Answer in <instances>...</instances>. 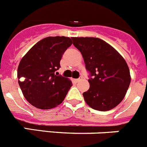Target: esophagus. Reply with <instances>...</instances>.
Instances as JSON below:
<instances>
[{
    "label": "esophagus",
    "instance_id": "34e87169",
    "mask_svg": "<svg viewBox=\"0 0 147 147\" xmlns=\"http://www.w3.org/2000/svg\"><path fill=\"white\" fill-rule=\"evenodd\" d=\"M82 80V77H80L79 78L75 79V81H76V82H79V81H80V80Z\"/></svg>",
    "mask_w": 147,
    "mask_h": 147
}]
</instances>
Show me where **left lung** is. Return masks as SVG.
<instances>
[{
  "mask_svg": "<svg viewBox=\"0 0 147 147\" xmlns=\"http://www.w3.org/2000/svg\"><path fill=\"white\" fill-rule=\"evenodd\" d=\"M90 72L89 89L83 92L87 105L107 111L119 104L129 88L131 77L127 62L105 41L95 37H72Z\"/></svg>",
  "mask_w": 147,
  "mask_h": 147,
  "instance_id": "left-lung-1",
  "label": "left lung"
}]
</instances>
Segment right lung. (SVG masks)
<instances>
[{"mask_svg": "<svg viewBox=\"0 0 147 147\" xmlns=\"http://www.w3.org/2000/svg\"><path fill=\"white\" fill-rule=\"evenodd\" d=\"M72 44L66 36H48L38 42L22 58L18 69V83L25 98L39 109L60 105L72 86L69 79L58 75L64 51Z\"/></svg>", "mask_w": 147, "mask_h": 147, "instance_id": "right-lung-1", "label": "right lung"}]
</instances>
